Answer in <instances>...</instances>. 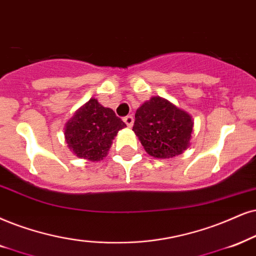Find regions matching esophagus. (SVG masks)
I'll return each instance as SVG.
<instances>
[{
  "instance_id": "34e87169",
  "label": "esophagus",
  "mask_w": 256,
  "mask_h": 256,
  "mask_svg": "<svg viewBox=\"0 0 256 256\" xmlns=\"http://www.w3.org/2000/svg\"><path fill=\"white\" fill-rule=\"evenodd\" d=\"M122 120H124V122L128 126V128H131V126L134 125V117H132V116H126V117L122 118Z\"/></svg>"
}]
</instances>
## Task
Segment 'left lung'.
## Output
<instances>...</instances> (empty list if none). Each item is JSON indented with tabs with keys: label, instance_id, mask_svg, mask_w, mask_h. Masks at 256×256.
<instances>
[{
	"label": "left lung",
	"instance_id": "obj_1",
	"mask_svg": "<svg viewBox=\"0 0 256 256\" xmlns=\"http://www.w3.org/2000/svg\"><path fill=\"white\" fill-rule=\"evenodd\" d=\"M134 118L132 131L150 156L174 157L189 146L194 128L192 116L166 99L152 96L137 110Z\"/></svg>",
	"mask_w": 256,
	"mask_h": 256
}]
</instances>
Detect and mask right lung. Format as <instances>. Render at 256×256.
I'll return each mask as SVG.
<instances>
[{
  "label": "right lung",
  "mask_w": 256,
  "mask_h": 256,
  "mask_svg": "<svg viewBox=\"0 0 256 256\" xmlns=\"http://www.w3.org/2000/svg\"><path fill=\"white\" fill-rule=\"evenodd\" d=\"M125 126L113 110L92 98L66 122L64 139L78 157L98 162L106 157L112 140Z\"/></svg>",
  "instance_id": "right-lung-1"
}]
</instances>
